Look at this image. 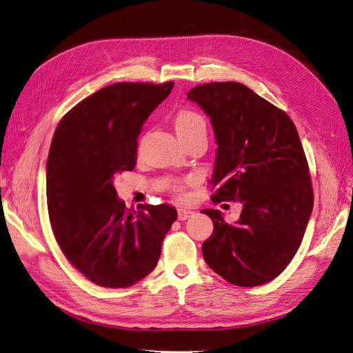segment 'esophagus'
<instances>
[{
  "instance_id": "esophagus-1",
  "label": "esophagus",
  "mask_w": 353,
  "mask_h": 353,
  "mask_svg": "<svg viewBox=\"0 0 353 353\" xmlns=\"http://www.w3.org/2000/svg\"><path fill=\"white\" fill-rule=\"evenodd\" d=\"M193 213H194L193 210L181 208V209H178V219H179V221H185L187 218H190L191 215H193Z\"/></svg>"
}]
</instances>
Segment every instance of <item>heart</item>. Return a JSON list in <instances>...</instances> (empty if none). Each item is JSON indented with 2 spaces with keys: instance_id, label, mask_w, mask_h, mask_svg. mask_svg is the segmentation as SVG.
I'll return each mask as SVG.
<instances>
[{
  "instance_id": "obj_1",
  "label": "heart",
  "mask_w": 353,
  "mask_h": 353,
  "mask_svg": "<svg viewBox=\"0 0 353 353\" xmlns=\"http://www.w3.org/2000/svg\"><path fill=\"white\" fill-rule=\"evenodd\" d=\"M174 125H175V130L176 134L181 138H187L191 137L194 134H200V132H205L206 134V121L205 117L201 114H199L194 110H190V109H183L179 110L175 114V119H174ZM175 193L179 197H184V185L183 184H178L175 187Z\"/></svg>"
}]
</instances>
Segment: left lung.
<instances>
[{
  "label": "left lung",
  "instance_id": "left-lung-1",
  "mask_svg": "<svg viewBox=\"0 0 353 353\" xmlns=\"http://www.w3.org/2000/svg\"><path fill=\"white\" fill-rule=\"evenodd\" d=\"M209 117L218 144L212 200L241 201L236 223L215 209L203 258L228 283L254 287L292 262L311 218L314 191L297 130L288 114L239 82L197 85L187 92Z\"/></svg>",
  "mask_w": 353,
  "mask_h": 353
}]
</instances>
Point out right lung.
<instances>
[{
    "label": "right lung",
    "instance_id": "1",
    "mask_svg": "<svg viewBox=\"0 0 353 353\" xmlns=\"http://www.w3.org/2000/svg\"><path fill=\"white\" fill-rule=\"evenodd\" d=\"M174 82H117L78 103L59 122L47 160V205L66 259L90 281L123 288L157 265L176 219L169 205L126 209L114 178L137 163V138Z\"/></svg>",
    "mask_w": 353,
    "mask_h": 353
}]
</instances>
